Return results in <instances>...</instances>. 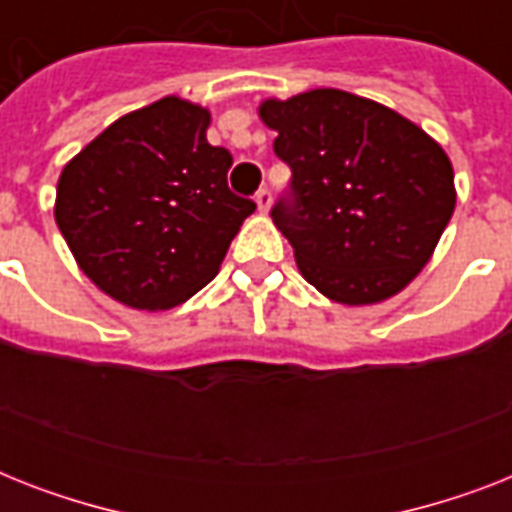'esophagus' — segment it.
<instances>
[{"mask_svg":"<svg viewBox=\"0 0 512 512\" xmlns=\"http://www.w3.org/2000/svg\"><path fill=\"white\" fill-rule=\"evenodd\" d=\"M255 204L257 209L265 215V212L271 209V191H268V188H260V191L255 193Z\"/></svg>","mask_w":512,"mask_h":512,"instance_id":"34e87169","label":"esophagus"}]
</instances>
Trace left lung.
<instances>
[{"instance_id": "left-lung-1", "label": "left lung", "mask_w": 512, "mask_h": 512, "mask_svg": "<svg viewBox=\"0 0 512 512\" xmlns=\"http://www.w3.org/2000/svg\"><path fill=\"white\" fill-rule=\"evenodd\" d=\"M257 114L292 170V199L271 217L303 279L342 305L398 295L452 220L444 148L393 108L332 87L268 98Z\"/></svg>"}]
</instances>
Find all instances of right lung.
I'll list each match as a JSON object with an SVG mask.
<instances>
[{"instance_id": "obj_1", "label": "right lung", "mask_w": 512, "mask_h": 512, "mask_svg": "<svg viewBox=\"0 0 512 512\" xmlns=\"http://www.w3.org/2000/svg\"><path fill=\"white\" fill-rule=\"evenodd\" d=\"M209 111L162 98L116 119L63 167L55 223L84 276L135 311H170L215 279L255 201L228 188Z\"/></svg>"}]
</instances>
